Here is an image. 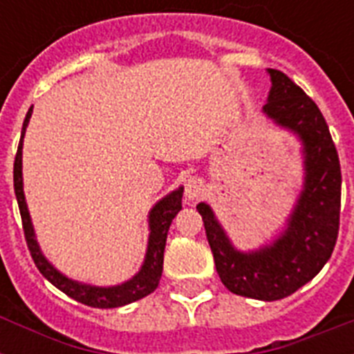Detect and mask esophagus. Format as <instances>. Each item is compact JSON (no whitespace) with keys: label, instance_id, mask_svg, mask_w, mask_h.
Returning <instances> with one entry per match:
<instances>
[{"label":"esophagus","instance_id":"34e87169","mask_svg":"<svg viewBox=\"0 0 354 354\" xmlns=\"http://www.w3.org/2000/svg\"><path fill=\"white\" fill-rule=\"evenodd\" d=\"M204 193H205L204 182H202L198 176H191L185 180V198H187L189 202L200 200L202 196H204Z\"/></svg>","mask_w":354,"mask_h":354}]
</instances>
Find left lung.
Returning <instances> with one entry per match:
<instances>
[{
	"label": "left lung",
	"instance_id": "8db88e82",
	"mask_svg": "<svg viewBox=\"0 0 354 354\" xmlns=\"http://www.w3.org/2000/svg\"><path fill=\"white\" fill-rule=\"evenodd\" d=\"M268 75L263 112L301 139L305 158L303 189L285 230L266 246L239 252L209 205H196L224 286L261 301L290 296L324 268L338 239L342 198L340 160L319 108L283 71L268 69Z\"/></svg>",
	"mask_w": 354,
	"mask_h": 354
}]
</instances>
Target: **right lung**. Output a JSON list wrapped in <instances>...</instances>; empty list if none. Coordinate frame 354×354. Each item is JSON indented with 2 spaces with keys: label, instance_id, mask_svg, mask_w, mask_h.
<instances>
[{
  "label": "right lung",
  "instance_id": "add662e5",
  "mask_svg": "<svg viewBox=\"0 0 354 354\" xmlns=\"http://www.w3.org/2000/svg\"><path fill=\"white\" fill-rule=\"evenodd\" d=\"M30 113L32 108L27 112V118L24 121L21 128V139H19L18 152H16V160H14V193L18 200L19 215H21V224H24V233L27 246H29L30 257L35 261L36 268L40 270V274L46 277L51 285H55L58 290L73 297L75 301L84 303L88 307L95 308H115L128 305L141 299V297L149 296L150 292L158 288V283L161 279V272H163V252H165L167 233L171 227L172 218L178 215V211L182 209V196L183 187H178L161 198L158 204L150 209L149 213V246H147V255H145L143 266L138 274L133 275L132 279L124 281L121 285L115 286H93L79 283L66 277L60 274L55 266L46 259L41 253L38 242H36L35 227L30 222L29 209H27V202H25L24 194V178H21V149H24V136L25 128L29 124Z\"/></svg>",
  "mask_w": 354,
  "mask_h": 354
}]
</instances>
